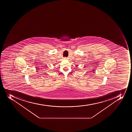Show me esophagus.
<instances>
[{
    "mask_svg": "<svg viewBox=\"0 0 132 132\" xmlns=\"http://www.w3.org/2000/svg\"><path fill=\"white\" fill-rule=\"evenodd\" d=\"M67 57H64V58H63V59H64V60H66V59H67Z\"/></svg>",
    "mask_w": 132,
    "mask_h": 132,
    "instance_id": "esophagus-1",
    "label": "esophagus"
}]
</instances>
